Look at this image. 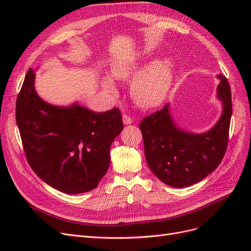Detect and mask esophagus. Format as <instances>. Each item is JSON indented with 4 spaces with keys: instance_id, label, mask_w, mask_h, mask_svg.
<instances>
[{
    "instance_id": "1",
    "label": "esophagus",
    "mask_w": 251,
    "mask_h": 251,
    "mask_svg": "<svg viewBox=\"0 0 251 251\" xmlns=\"http://www.w3.org/2000/svg\"><path fill=\"white\" fill-rule=\"evenodd\" d=\"M123 121L125 125H131L133 123V118H131L128 115H126V114H124L123 115Z\"/></svg>"
}]
</instances>
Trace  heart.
Listing matches in <instances>:
<instances>
[{
	"mask_svg": "<svg viewBox=\"0 0 251 251\" xmlns=\"http://www.w3.org/2000/svg\"><path fill=\"white\" fill-rule=\"evenodd\" d=\"M140 68L141 63L138 58L119 57L110 65V77L113 80H127L135 74L130 83L132 100L142 109L156 108L163 102L170 92L175 75V65L171 59L163 58L153 60L136 73ZM111 80L104 77L101 85L107 92L115 94L116 88Z\"/></svg>",
	"mask_w": 251,
	"mask_h": 251,
	"instance_id": "1",
	"label": "heart"
}]
</instances>
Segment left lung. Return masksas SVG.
Returning <instances> with one entry per match:
<instances>
[{
    "label": "left lung",
    "mask_w": 251,
    "mask_h": 251,
    "mask_svg": "<svg viewBox=\"0 0 251 251\" xmlns=\"http://www.w3.org/2000/svg\"><path fill=\"white\" fill-rule=\"evenodd\" d=\"M217 96L222 102V114L207 132L191 133L174 121L170 104L143 118L140 131L144 155L150 170L166 185L187 187L214 172L225 155L231 118V91L222 74Z\"/></svg>",
    "instance_id": "1"
}]
</instances>
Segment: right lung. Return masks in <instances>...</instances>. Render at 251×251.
Listing matches in <instances>:
<instances>
[{"instance_id":"obj_1","label":"right lung","mask_w":251,"mask_h":251,"mask_svg":"<svg viewBox=\"0 0 251 251\" xmlns=\"http://www.w3.org/2000/svg\"><path fill=\"white\" fill-rule=\"evenodd\" d=\"M28 70L17 98L16 116L28 163L44 182L75 195L94 189L108 171L110 148L124 128L120 111L96 113L74 102L48 103L36 93Z\"/></svg>"}]
</instances>
